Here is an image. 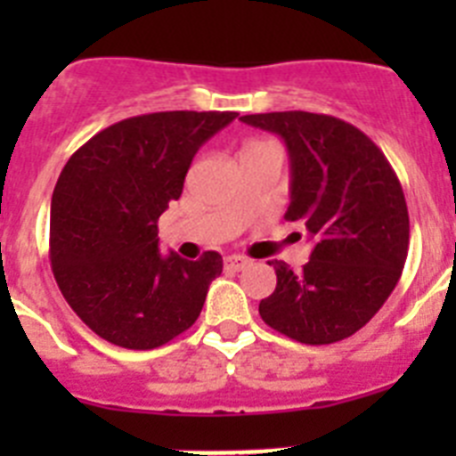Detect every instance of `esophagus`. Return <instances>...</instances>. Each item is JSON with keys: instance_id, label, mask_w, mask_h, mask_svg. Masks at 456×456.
<instances>
[{"instance_id": "esophagus-1", "label": "esophagus", "mask_w": 456, "mask_h": 456, "mask_svg": "<svg viewBox=\"0 0 456 456\" xmlns=\"http://www.w3.org/2000/svg\"><path fill=\"white\" fill-rule=\"evenodd\" d=\"M225 269H232V272H241V269H247L248 265H251V260H247V257L241 256H228L225 257Z\"/></svg>"}]
</instances>
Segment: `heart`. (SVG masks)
<instances>
[{"instance_id": "1", "label": "heart", "mask_w": 456, "mask_h": 456, "mask_svg": "<svg viewBox=\"0 0 456 456\" xmlns=\"http://www.w3.org/2000/svg\"><path fill=\"white\" fill-rule=\"evenodd\" d=\"M251 146H263V143H251ZM251 146H247V148H251Z\"/></svg>"}]
</instances>
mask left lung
Listing matches in <instances>:
<instances>
[{"label": "left lung", "mask_w": 456, "mask_h": 456, "mask_svg": "<svg viewBox=\"0 0 456 456\" xmlns=\"http://www.w3.org/2000/svg\"><path fill=\"white\" fill-rule=\"evenodd\" d=\"M278 134L292 167L288 221L315 248L301 272L273 260L276 289L260 301L273 331L304 345L354 336L386 304L409 253V209L386 155L352 123L310 111L241 116Z\"/></svg>", "instance_id": "8db88e82"}]
</instances>
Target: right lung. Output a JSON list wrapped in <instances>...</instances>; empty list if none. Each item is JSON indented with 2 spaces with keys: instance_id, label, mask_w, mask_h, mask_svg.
<instances>
[{
  "instance_id": "1",
  "label": "right lung",
  "mask_w": 456,
  "mask_h": 456,
  "mask_svg": "<svg viewBox=\"0 0 456 456\" xmlns=\"http://www.w3.org/2000/svg\"><path fill=\"white\" fill-rule=\"evenodd\" d=\"M235 111H157L109 125L72 152L50 209V263L79 320L125 349H155L199 320L216 251L159 253L157 221L200 146Z\"/></svg>"
}]
</instances>
